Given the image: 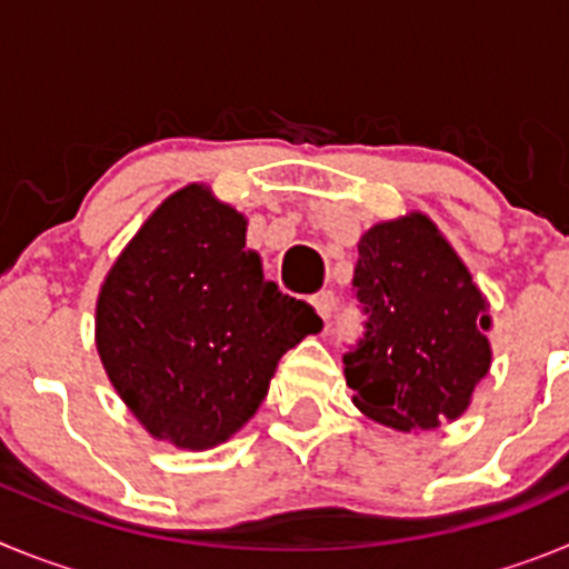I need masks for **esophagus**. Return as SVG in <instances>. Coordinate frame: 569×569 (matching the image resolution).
I'll return each instance as SVG.
<instances>
[{"label":"esophagus","mask_w":569,"mask_h":569,"mask_svg":"<svg viewBox=\"0 0 569 569\" xmlns=\"http://www.w3.org/2000/svg\"><path fill=\"white\" fill-rule=\"evenodd\" d=\"M310 305H313V310L321 316V319L328 321L336 310V296L330 293V290H321V293H316L313 299H310Z\"/></svg>","instance_id":"1"}]
</instances>
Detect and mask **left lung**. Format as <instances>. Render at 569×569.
<instances>
[{"label":"left lung","instance_id":"obj_1","mask_svg":"<svg viewBox=\"0 0 569 569\" xmlns=\"http://www.w3.org/2000/svg\"><path fill=\"white\" fill-rule=\"evenodd\" d=\"M365 339L345 356L353 405L401 433L456 421L490 370V305L421 210L365 230L353 273Z\"/></svg>","mask_w":569,"mask_h":569}]
</instances>
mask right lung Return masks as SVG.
<instances>
[{"mask_svg": "<svg viewBox=\"0 0 569 569\" xmlns=\"http://www.w3.org/2000/svg\"><path fill=\"white\" fill-rule=\"evenodd\" d=\"M244 241V213L208 184H184L144 219L99 288L104 373L136 421L179 450L239 433L281 356L321 330L310 305L264 279Z\"/></svg>", "mask_w": 569, "mask_h": 569, "instance_id": "obj_1", "label": "right lung"}]
</instances>
